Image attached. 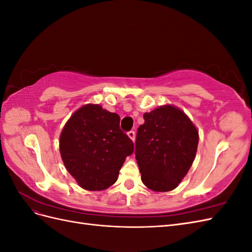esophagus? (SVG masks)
<instances>
[{
	"label": "esophagus",
	"mask_w": 252,
	"mask_h": 252,
	"mask_svg": "<svg viewBox=\"0 0 252 252\" xmlns=\"http://www.w3.org/2000/svg\"><path fill=\"white\" fill-rule=\"evenodd\" d=\"M128 136L129 138H130L132 141H134V139H135V132L133 131V130H130V131H128Z\"/></svg>",
	"instance_id": "esophagus-1"
}]
</instances>
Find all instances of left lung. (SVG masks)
Wrapping results in <instances>:
<instances>
[{
	"label": "left lung",
	"instance_id": "8db88e82",
	"mask_svg": "<svg viewBox=\"0 0 252 252\" xmlns=\"http://www.w3.org/2000/svg\"><path fill=\"white\" fill-rule=\"evenodd\" d=\"M143 118L134 150L142 182L154 191H170L193 163L199 132L184 112L170 105L144 113Z\"/></svg>",
	"mask_w": 252,
	"mask_h": 252
}]
</instances>
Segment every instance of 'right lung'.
Masks as SVG:
<instances>
[{
    "label": "right lung",
    "mask_w": 252,
    "mask_h": 252,
    "mask_svg": "<svg viewBox=\"0 0 252 252\" xmlns=\"http://www.w3.org/2000/svg\"><path fill=\"white\" fill-rule=\"evenodd\" d=\"M133 142L120 129V116L88 104L68 120L60 136L66 169L86 190H104L116 183Z\"/></svg>",
    "instance_id": "1"
}]
</instances>
